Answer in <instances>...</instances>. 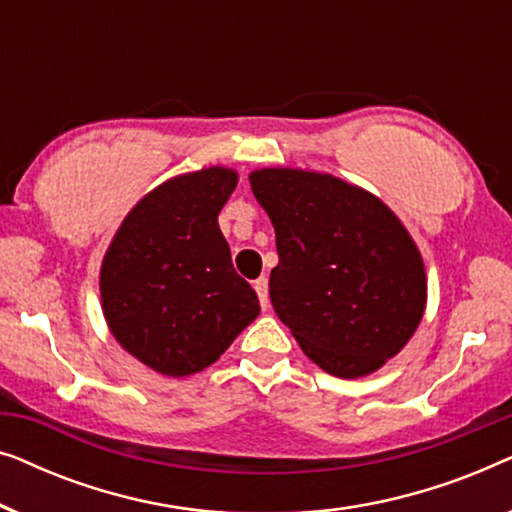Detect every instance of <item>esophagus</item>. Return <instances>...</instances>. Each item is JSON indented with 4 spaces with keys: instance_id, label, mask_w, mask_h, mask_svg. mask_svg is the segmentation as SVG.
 I'll return each instance as SVG.
<instances>
[{
    "instance_id": "34e87169",
    "label": "esophagus",
    "mask_w": 512,
    "mask_h": 512,
    "mask_svg": "<svg viewBox=\"0 0 512 512\" xmlns=\"http://www.w3.org/2000/svg\"><path fill=\"white\" fill-rule=\"evenodd\" d=\"M254 289L258 293V300H261V307L263 310H268V303H270V296H268V279L265 277H258L254 282Z\"/></svg>"
}]
</instances>
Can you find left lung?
<instances>
[{"mask_svg":"<svg viewBox=\"0 0 512 512\" xmlns=\"http://www.w3.org/2000/svg\"><path fill=\"white\" fill-rule=\"evenodd\" d=\"M249 181L275 226L277 317L326 373H375L426 307L424 261L408 230L380 198L333 174L268 167Z\"/></svg>","mask_w":512,"mask_h":512,"instance_id":"obj_1","label":"left lung"}]
</instances>
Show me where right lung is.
Returning a JSON list of instances; mask_svg holds the SVG:
<instances>
[{
  "label": "right lung",
  "instance_id": "1",
  "mask_svg": "<svg viewBox=\"0 0 512 512\" xmlns=\"http://www.w3.org/2000/svg\"><path fill=\"white\" fill-rule=\"evenodd\" d=\"M235 186L237 172L228 167L165 181L130 209L104 254L100 296L109 331L156 373H200L261 312L219 228Z\"/></svg>",
  "mask_w": 512,
  "mask_h": 512
}]
</instances>
